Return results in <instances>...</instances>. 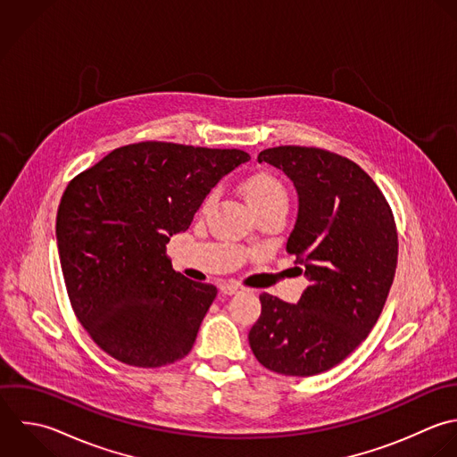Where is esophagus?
<instances>
[{
    "instance_id": "obj_1",
    "label": "esophagus",
    "mask_w": 457,
    "mask_h": 457,
    "mask_svg": "<svg viewBox=\"0 0 457 457\" xmlns=\"http://www.w3.org/2000/svg\"><path fill=\"white\" fill-rule=\"evenodd\" d=\"M220 292H222L224 295H235V294L240 292V285H237V283H224V285L220 287Z\"/></svg>"
}]
</instances>
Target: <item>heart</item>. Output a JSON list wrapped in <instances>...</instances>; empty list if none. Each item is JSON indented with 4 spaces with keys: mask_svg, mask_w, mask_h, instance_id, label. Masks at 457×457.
<instances>
[{
    "mask_svg": "<svg viewBox=\"0 0 457 457\" xmlns=\"http://www.w3.org/2000/svg\"><path fill=\"white\" fill-rule=\"evenodd\" d=\"M244 194L253 208L272 204V203H287V190L283 183L270 172H256L244 181ZM213 194L206 199V204L212 203Z\"/></svg>",
    "mask_w": 457,
    "mask_h": 457,
    "instance_id": "b5f03b06",
    "label": "heart"
}]
</instances>
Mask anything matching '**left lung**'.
Segmentation results:
<instances>
[{
    "label": "left lung",
    "mask_w": 457,
    "mask_h": 457,
    "mask_svg": "<svg viewBox=\"0 0 457 457\" xmlns=\"http://www.w3.org/2000/svg\"><path fill=\"white\" fill-rule=\"evenodd\" d=\"M258 162L281 169L295 187L287 251L304 265L310 287L297 304L262 294L249 345L265 369L308 378L344 361L378 322L397 267L395 220L379 187L349 158L279 145Z\"/></svg>",
    "instance_id": "1"
}]
</instances>
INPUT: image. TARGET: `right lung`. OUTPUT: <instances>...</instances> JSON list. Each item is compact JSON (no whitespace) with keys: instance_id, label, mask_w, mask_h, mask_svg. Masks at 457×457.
I'll return each instance as SVG.
<instances>
[{"instance_id":"obj_1","label":"right lung","mask_w":457,"mask_h":457,"mask_svg":"<svg viewBox=\"0 0 457 457\" xmlns=\"http://www.w3.org/2000/svg\"><path fill=\"white\" fill-rule=\"evenodd\" d=\"M249 160L240 149L138 142L67 185L56 213L60 265L78 320L106 354L156 369L190 353L217 288L176 272L165 249Z\"/></svg>"}]
</instances>
